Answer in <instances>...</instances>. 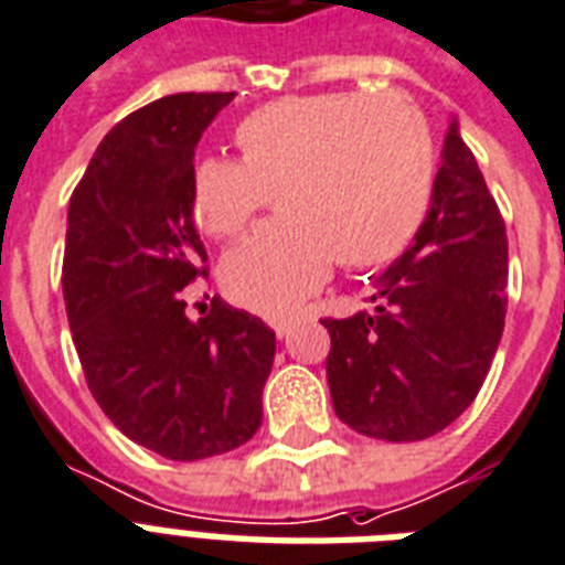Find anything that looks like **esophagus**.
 I'll use <instances>...</instances> for the list:
<instances>
[{"instance_id":"esophagus-1","label":"esophagus","mask_w":565,"mask_h":565,"mask_svg":"<svg viewBox=\"0 0 565 565\" xmlns=\"http://www.w3.org/2000/svg\"><path fill=\"white\" fill-rule=\"evenodd\" d=\"M270 327H274L277 338H288L291 335V329H295V318H279V320H274Z\"/></svg>"}]
</instances>
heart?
<instances>
[{
	"label": "heart",
	"instance_id": "b5f03b06",
	"mask_svg": "<svg viewBox=\"0 0 565 565\" xmlns=\"http://www.w3.org/2000/svg\"><path fill=\"white\" fill-rule=\"evenodd\" d=\"M238 160L192 169V215L212 238L242 236L265 195L279 221L221 265L227 295L282 318L344 268H376L417 233L435 148L426 119L399 96L318 93L256 107L238 121Z\"/></svg>",
	"mask_w": 565,
	"mask_h": 565
}]
</instances>
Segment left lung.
<instances>
[{
  "mask_svg": "<svg viewBox=\"0 0 565 565\" xmlns=\"http://www.w3.org/2000/svg\"><path fill=\"white\" fill-rule=\"evenodd\" d=\"M508 236L452 116L419 230L376 279L373 311L323 320L338 419L411 444L444 431L484 385L504 329Z\"/></svg>",
  "mask_w": 565,
  "mask_h": 565,
  "instance_id": "left-lung-1",
  "label": "left lung"
}]
</instances>
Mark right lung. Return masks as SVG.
Returning <instances> with one entry per match:
<instances>
[{
  "label": "right lung",
  "mask_w": 565,
  "mask_h": 565,
  "mask_svg": "<svg viewBox=\"0 0 565 565\" xmlns=\"http://www.w3.org/2000/svg\"><path fill=\"white\" fill-rule=\"evenodd\" d=\"M236 93H178L130 113L102 139L66 215L63 300L87 385L121 435L169 461L247 444L277 338L212 297L186 315L206 274L192 215L195 148Z\"/></svg>",
  "instance_id": "add662e5"
}]
</instances>
